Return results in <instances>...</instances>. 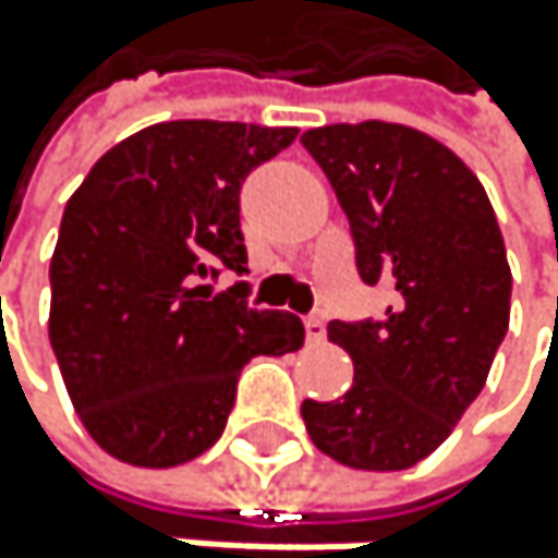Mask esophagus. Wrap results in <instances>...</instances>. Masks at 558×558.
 Returning a JSON list of instances; mask_svg holds the SVG:
<instances>
[{"instance_id":"1","label":"esophagus","mask_w":558,"mask_h":558,"mask_svg":"<svg viewBox=\"0 0 558 558\" xmlns=\"http://www.w3.org/2000/svg\"><path fill=\"white\" fill-rule=\"evenodd\" d=\"M304 331H307V341H325V317L307 314L304 317Z\"/></svg>"}]
</instances>
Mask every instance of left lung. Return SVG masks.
<instances>
[{
	"label": "left lung",
	"instance_id": "1",
	"mask_svg": "<svg viewBox=\"0 0 558 558\" xmlns=\"http://www.w3.org/2000/svg\"><path fill=\"white\" fill-rule=\"evenodd\" d=\"M331 180L364 284H391L381 320H331L354 361L335 401L301 404L311 441L341 465L398 472L428 459L478 398L509 331L512 270L478 177L422 130L335 123L301 136Z\"/></svg>",
	"mask_w": 558,
	"mask_h": 558
}]
</instances>
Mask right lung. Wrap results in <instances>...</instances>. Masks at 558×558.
<instances>
[{"label":"right lung","instance_id":"obj_1","mask_svg":"<svg viewBox=\"0 0 558 558\" xmlns=\"http://www.w3.org/2000/svg\"><path fill=\"white\" fill-rule=\"evenodd\" d=\"M294 126L154 123L93 163L49 264V341L93 441L140 469L197 459L220 438L241 368L304 344L291 311L247 307L241 183Z\"/></svg>","mask_w":558,"mask_h":558}]
</instances>
